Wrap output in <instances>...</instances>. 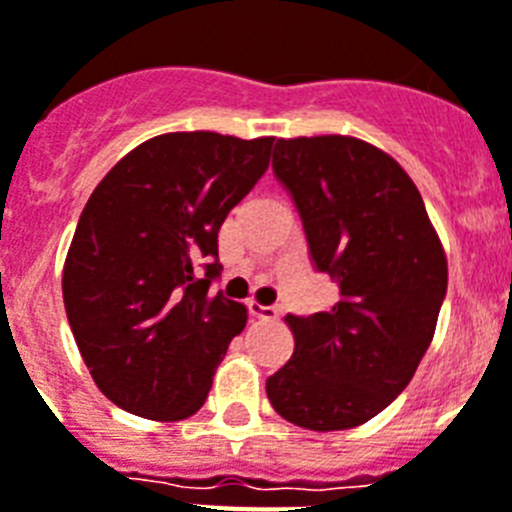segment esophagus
Masks as SVG:
<instances>
[{
	"label": "esophagus",
	"instance_id": "1",
	"mask_svg": "<svg viewBox=\"0 0 512 512\" xmlns=\"http://www.w3.org/2000/svg\"><path fill=\"white\" fill-rule=\"evenodd\" d=\"M247 307H249V315H252V317H263V320H276V317H278L276 307H265V304L255 302V299H249Z\"/></svg>",
	"mask_w": 512,
	"mask_h": 512
}]
</instances>
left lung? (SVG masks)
I'll return each mask as SVG.
<instances>
[{
    "label": "left lung",
    "instance_id": "left-lung-1",
    "mask_svg": "<svg viewBox=\"0 0 512 512\" xmlns=\"http://www.w3.org/2000/svg\"><path fill=\"white\" fill-rule=\"evenodd\" d=\"M273 171L294 197L317 270L338 281L341 302L312 317L286 315L294 354L265 390L296 427H359L401 395L429 349L448 257L411 176L372 143L281 137Z\"/></svg>",
    "mask_w": 512,
    "mask_h": 512
}]
</instances>
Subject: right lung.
Instances as JSON below:
<instances>
[{
	"mask_svg": "<svg viewBox=\"0 0 512 512\" xmlns=\"http://www.w3.org/2000/svg\"><path fill=\"white\" fill-rule=\"evenodd\" d=\"M273 140L166 132L132 148L88 197L64 260V309L90 377L119 409L179 422L208 398L247 325L244 304L208 291L218 231L265 174Z\"/></svg>",
	"mask_w": 512,
	"mask_h": 512,
	"instance_id": "obj_1",
	"label": "right lung"
}]
</instances>
